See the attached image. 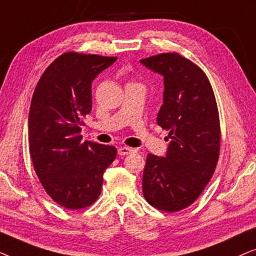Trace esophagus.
<instances>
[{
  "label": "esophagus",
  "instance_id": "esophagus-1",
  "mask_svg": "<svg viewBox=\"0 0 256 256\" xmlns=\"http://www.w3.org/2000/svg\"><path fill=\"white\" fill-rule=\"evenodd\" d=\"M134 150L131 148H118V153L119 156H126V154H131V153H134Z\"/></svg>",
  "mask_w": 256,
  "mask_h": 256
}]
</instances>
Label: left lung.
Wrapping results in <instances>:
<instances>
[{
    "label": "left lung",
    "instance_id": "left-lung-1",
    "mask_svg": "<svg viewBox=\"0 0 256 256\" xmlns=\"http://www.w3.org/2000/svg\"><path fill=\"white\" fill-rule=\"evenodd\" d=\"M140 63L164 77L156 124L170 139L165 156L148 154L142 194L156 208L178 212L196 202L216 171L221 138L216 100L206 74L178 52Z\"/></svg>",
    "mask_w": 256,
    "mask_h": 256
}]
</instances>
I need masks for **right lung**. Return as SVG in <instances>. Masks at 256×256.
<instances>
[{"mask_svg":"<svg viewBox=\"0 0 256 256\" xmlns=\"http://www.w3.org/2000/svg\"><path fill=\"white\" fill-rule=\"evenodd\" d=\"M117 57L70 51L46 68L29 111V151L46 192L68 210L91 206L103 173L117 156L114 146L83 142L85 116L92 108L91 84Z\"/></svg>","mask_w":256,"mask_h":256,"instance_id":"obj_1","label":"right lung"}]
</instances>
